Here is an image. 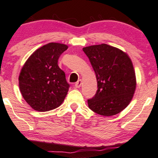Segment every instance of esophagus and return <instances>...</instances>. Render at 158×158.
Segmentation results:
<instances>
[{
	"mask_svg": "<svg viewBox=\"0 0 158 158\" xmlns=\"http://www.w3.org/2000/svg\"><path fill=\"white\" fill-rule=\"evenodd\" d=\"M81 85H82V80H81V79H79V80H78L77 82L75 83V87L76 88H79L81 87Z\"/></svg>",
	"mask_w": 158,
	"mask_h": 158,
	"instance_id": "1",
	"label": "esophagus"
}]
</instances>
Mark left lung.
Masks as SVG:
<instances>
[{"label":"left lung","instance_id":"8db88e82","mask_svg":"<svg viewBox=\"0 0 158 158\" xmlns=\"http://www.w3.org/2000/svg\"><path fill=\"white\" fill-rule=\"evenodd\" d=\"M96 74L98 89L88 107L103 116L118 114L132 100L136 87L133 62L127 53L110 45L82 48Z\"/></svg>","mask_w":158,"mask_h":158}]
</instances>
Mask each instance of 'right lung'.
I'll use <instances>...</instances> for the list:
<instances>
[{"mask_svg":"<svg viewBox=\"0 0 158 158\" xmlns=\"http://www.w3.org/2000/svg\"><path fill=\"white\" fill-rule=\"evenodd\" d=\"M68 46L49 43L37 48L24 64L19 76L22 97L33 110L47 112L62 104L69 90L65 73L58 65Z\"/></svg>","mask_w":158,"mask_h":158,"instance_id":"add662e5","label":"right lung"}]
</instances>
